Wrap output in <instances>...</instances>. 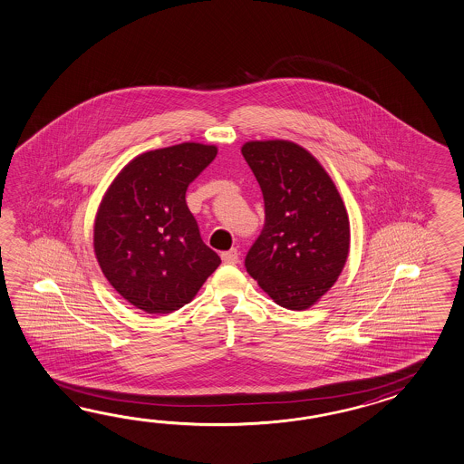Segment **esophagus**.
<instances>
[{"label":"esophagus","mask_w":464,"mask_h":464,"mask_svg":"<svg viewBox=\"0 0 464 464\" xmlns=\"http://www.w3.org/2000/svg\"><path fill=\"white\" fill-rule=\"evenodd\" d=\"M221 259H223L227 265H237V259H239V253L233 247V249H229V251H225V253L221 255Z\"/></svg>","instance_id":"obj_1"}]
</instances>
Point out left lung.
<instances>
[{
  "label": "left lung",
  "mask_w": 464,
  "mask_h": 464,
  "mask_svg": "<svg viewBox=\"0 0 464 464\" xmlns=\"http://www.w3.org/2000/svg\"><path fill=\"white\" fill-rule=\"evenodd\" d=\"M241 153L265 198V227L245 266L269 298L303 311L330 291L350 253V219L336 185L303 146L247 141Z\"/></svg>",
  "instance_id": "obj_1"
}]
</instances>
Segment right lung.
Returning a JSON list of instances; mask_svg holds the SVG:
<instances>
[{
    "mask_svg": "<svg viewBox=\"0 0 464 464\" xmlns=\"http://www.w3.org/2000/svg\"><path fill=\"white\" fill-rule=\"evenodd\" d=\"M215 144L181 143L133 158L106 189L93 246L104 276L134 308L166 314L188 304L221 259L186 205Z\"/></svg>",
    "mask_w": 464,
    "mask_h": 464,
    "instance_id": "right-lung-1",
    "label": "right lung"
}]
</instances>
